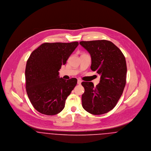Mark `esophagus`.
<instances>
[{
  "instance_id": "obj_1",
  "label": "esophagus",
  "mask_w": 151,
  "mask_h": 151,
  "mask_svg": "<svg viewBox=\"0 0 151 151\" xmlns=\"http://www.w3.org/2000/svg\"><path fill=\"white\" fill-rule=\"evenodd\" d=\"M81 80H78V81H77V84H78V85H81Z\"/></svg>"
}]
</instances>
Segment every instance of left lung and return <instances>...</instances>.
Instances as JSON below:
<instances>
[{
    "mask_svg": "<svg viewBox=\"0 0 151 151\" xmlns=\"http://www.w3.org/2000/svg\"><path fill=\"white\" fill-rule=\"evenodd\" d=\"M89 53L91 68L101 76L99 83L83 82L85 89L82 105L88 113L99 115L106 113L116 105L126 83L127 65L122 51L107 40L81 41Z\"/></svg>",
    "mask_w": 151,
    "mask_h": 151,
    "instance_id": "obj_1",
    "label": "left lung"
}]
</instances>
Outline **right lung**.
Listing matches in <instances>:
<instances>
[{
    "label": "right lung",
    "instance_id": "1",
    "mask_svg": "<svg viewBox=\"0 0 151 151\" xmlns=\"http://www.w3.org/2000/svg\"><path fill=\"white\" fill-rule=\"evenodd\" d=\"M78 42L42 43L29 57L25 67L26 91L34 108L46 115H55L64 109L67 96L77 80L59 76Z\"/></svg>",
    "mask_w": 151,
    "mask_h": 151
}]
</instances>
